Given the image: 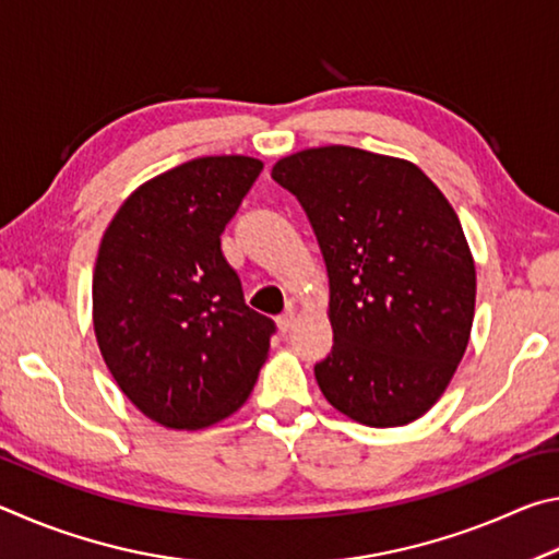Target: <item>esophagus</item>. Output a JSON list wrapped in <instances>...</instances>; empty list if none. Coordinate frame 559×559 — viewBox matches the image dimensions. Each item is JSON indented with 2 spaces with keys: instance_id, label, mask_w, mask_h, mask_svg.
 I'll use <instances>...</instances> for the list:
<instances>
[{
  "instance_id": "1",
  "label": "esophagus",
  "mask_w": 559,
  "mask_h": 559,
  "mask_svg": "<svg viewBox=\"0 0 559 559\" xmlns=\"http://www.w3.org/2000/svg\"><path fill=\"white\" fill-rule=\"evenodd\" d=\"M296 320H298V313H296V308H286L283 310V313L278 316V328L283 330V333H290L293 330V325H296Z\"/></svg>"
}]
</instances>
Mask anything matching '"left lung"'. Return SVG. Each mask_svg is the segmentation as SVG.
<instances>
[{"label": "left lung", "instance_id": "1", "mask_svg": "<svg viewBox=\"0 0 559 559\" xmlns=\"http://www.w3.org/2000/svg\"><path fill=\"white\" fill-rule=\"evenodd\" d=\"M271 177L308 214L328 266L325 400L377 429L419 419L456 372L476 306L453 206L416 165L345 145L283 157Z\"/></svg>", "mask_w": 559, "mask_h": 559}]
</instances>
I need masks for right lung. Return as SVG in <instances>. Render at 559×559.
<instances>
[{
	"label": "right lung",
	"mask_w": 559,
	"mask_h": 559,
	"mask_svg": "<svg viewBox=\"0 0 559 559\" xmlns=\"http://www.w3.org/2000/svg\"><path fill=\"white\" fill-rule=\"evenodd\" d=\"M253 157H200L150 179L103 234L93 328L122 394L169 429L234 414L276 323L246 306L222 231L257 182Z\"/></svg>",
	"instance_id": "1"
}]
</instances>
